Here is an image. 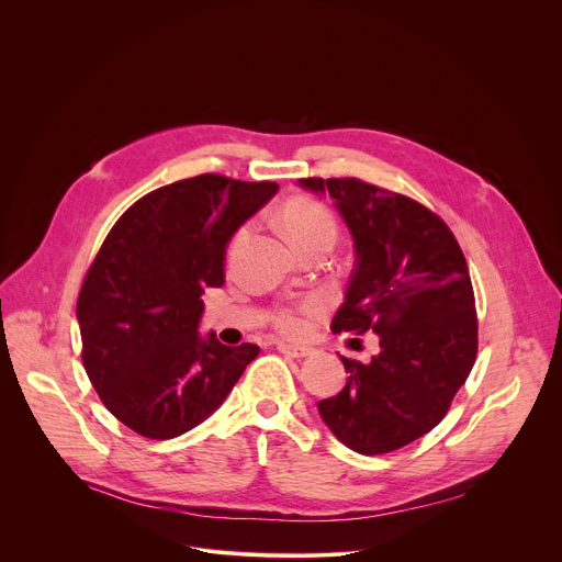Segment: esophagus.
<instances>
[{"label": "esophagus", "instance_id": "1", "mask_svg": "<svg viewBox=\"0 0 562 562\" xmlns=\"http://www.w3.org/2000/svg\"><path fill=\"white\" fill-rule=\"evenodd\" d=\"M278 351L289 356V358H306V356H311L308 347H295V345H284V342L278 345Z\"/></svg>", "mask_w": 562, "mask_h": 562}]
</instances>
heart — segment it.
Wrapping results in <instances>:
<instances>
[{
  "label": "heart",
  "mask_w": 562,
  "mask_h": 562,
  "mask_svg": "<svg viewBox=\"0 0 562 562\" xmlns=\"http://www.w3.org/2000/svg\"><path fill=\"white\" fill-rule=\"evenodd\" d=\"M280 222L282 228L286 231L289 239L295 245V249L304 247L306 243H313L317 237H334L338 233L336 217L327 206L313 200H291L284 204L280 211ZM249 235V226H243L233 237V251L239 249V245L245 243ZM325 311V300L323 297H306L297 306H282L273 315V325L282 336L289 338H300L306 334V317H313L317 313Z\"/></svg>",
  "instance_id": "heart-1"
}]
</instances>
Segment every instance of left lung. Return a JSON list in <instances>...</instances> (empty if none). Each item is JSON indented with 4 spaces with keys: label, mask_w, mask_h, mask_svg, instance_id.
Wrapping results in <instances>:
<instances>
[{
    "label": "left lung",
    "mask_w": 562,
    "mask_h": 562,
    "mask_svg": "<svg viewBox=\"0 0 562 562\" xmlns=\"http://www.w3.org/2000/svg\"><path fill=\"white\" fill-rule=\"evenodd\" d=\"M329 193L353 235L356 269L334 334L373 331L371 362L345 358V389L319 400L334 436L364 456L405 447L449 412L477 353L467 260L451 228L420 202L358 178H304Z\"/></svg>",
    "instance_id": "left-lung-1"
}]
</instances>
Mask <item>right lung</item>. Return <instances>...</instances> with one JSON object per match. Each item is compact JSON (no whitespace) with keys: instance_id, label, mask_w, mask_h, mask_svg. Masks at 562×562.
<instances>
[{"instance_id":"1","label":"right lung","mask_w":562,"mask_h":562,"mask_svg":"<svg viewBox=\"0 0 562 562\" xmlns=\"http://www.w3.org/2000/svg\"><path fill=\"white\" fill-rule=\"evenodd\" d=\"M278 191L202 173L159 187L113 224L77 297L82 362L104 407L150 440L182 436L228 395L258 345L198 334L231 235Z\"/></svg>"}]
</instances>
